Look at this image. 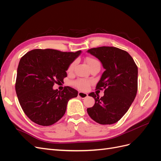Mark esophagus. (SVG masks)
<instances>
[{
    "label": "esophagus",
    "instance_id": "1",
    "mask_svg": "<svg viewBox=\"0 0 161 161\" xmlns=\"http://www.w3.org/2000/svg\"><path fill=\"white\" fill-rule=\"evenodd\" d=\"M78 95H79V97H80L81 99H85L87 96H88V94H86V93H85V92H83L79 91V93H78Z\"/></svg>",
    "mask_w": 161,
    "mask_h": 161
}]
</instances>
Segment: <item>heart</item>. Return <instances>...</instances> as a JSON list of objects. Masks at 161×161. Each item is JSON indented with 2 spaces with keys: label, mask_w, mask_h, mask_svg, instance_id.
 I'll use <instances>...</instances> for the list:
<instances>
[{
  "label": "heart",
  "mask_w": 161,
  "mask_h": 161,
  "mask_svg": "<svg viewBox=\"0 0 161 161\" xmlns=\"http://www.w3.org/2000/svg\"><path fill=\"white\" fill-rule=\"evenodd\" d=\"M86 62L90 69L94 66L100 65V62L94 58H87L86 59ZM74 66H75V62H72L69 67V69H68L69 71H71L73 69V68H74ZM90 84H91V82L89 80H84V79H79L73 82L74 86L80 90H86L89 88Z\"/></svg>",
  "instance_id": "obj_1"
}]
</instances>
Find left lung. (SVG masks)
Here are the masks:
<instances>
[{
  "mask_svg": "<svg viewBox=\"0 0 161 161\" xmlns=\"http://www.w3.org/2000/svg\"><path fill=\"white\" fill-rule=\"evenodd\" d=\"M87 52L101 61L105 71L96 86L104 91L99 98L98 94L91 92L89 96L95 103L88 108L92 119L100 124H115L128 111L138 91V67L129 53L115 47H94Z\"/></svg>",
  "mask_w": 161,
  "mask_h": 161,
  "instance_id": "obj_1",
  "label": "left lung"
}]
</instances>
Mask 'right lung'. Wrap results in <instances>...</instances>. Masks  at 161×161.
<instances>
[{
  "mask_svg": "<svg viewBox=\"0 0 161 161\" xmlns=\"http://www.w3.org/2000/svg\"><path fill=\"white\" fill-rule=\"evenodd\" d=\"M80 53L36 49L21 58L15 91L24 113L34 123L55 124L64 115L69 101L77 97L78 91L70 86L60 91L53 86L67 76L66 70Z\"/></svg>",
  "mask_w": 161,
  "mask_h": 161,
  "instance_id": "add662e5",
  "label": "right lung"
}]
</instances>
